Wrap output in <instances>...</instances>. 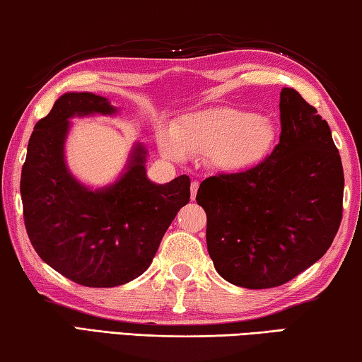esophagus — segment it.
Masks as SVG:
<instances>
[{"label": "esophagus", "instance_id": "34e87169", "mask_svg": "<svg viewBox=\"0 0 362 362\" xmlns=\"http://www.w3.org/2000/svg\"><path fill=\"white\" fill-rule=\"evenodd\" d=\"M198 188H199V182H192V199L194 201L196 198V193H198Z\"/></svg>", "mask_w": 362, "mask_h": 362}]
</instances>
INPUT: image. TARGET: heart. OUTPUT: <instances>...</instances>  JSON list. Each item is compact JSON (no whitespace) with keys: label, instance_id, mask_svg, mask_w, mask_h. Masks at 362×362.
Here are the masks:
<instances>
[{"label":"heart","instance_id":"b5f03b06","mask_svg":"<svg viewBox=\"0 0 362 362\" xmlns=\"http://www.w3.org/2000/svg\"><path fill=\"white\" fill-rule=\"evenodd\" d=\"M274 126L265 116L230 107L207 108L183 116L174 131H164L161 146L168 156H211L220 168L238 170L267 155Z\"/></svg>","mask_w":362,"mask_h":362}]
</instances>
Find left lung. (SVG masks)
I'll use <instances>...</instances> for the list:
<instances>
[{"label": "left lung", "mask_w": 362, "mask_h": 362, "mask_svg": "<svg viewBox=\"0 0 362 362\" xmlns=\"http://www.w3.org/2000/svg\"><path fill=\"white\" fill-rule=\"evenodd\" d=\"M279 142L244 173L201 182L214 267L228 283L268 289L327 252L343 212V168L329 124L296 89L279 95Z\"/></svg>", "instance_id": "8db88e82"}]
</instances>
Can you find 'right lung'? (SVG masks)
I'll return each instance as SVG.
<instances>
[{
	"label": "right lung",
	"instance_id": "obj_1",
	"mask_svg": "<svg viewBox=\"0 0 362 362\" xmlns=\"http://www.w3.org/2000/svg\"><path fill=\"white\" fill-rule=\"evenodd\" d=\"M115 112L105 97L64 94L35 124L21 177L23 222L36 254L88 287H115L140 276L189 201L188 175L164 185L146 179L142 145L113 185L90 192L73 179L64 161L69 119Z\"/></svg>",
	"mask_w": 362,
	"mask_h": 362
}]
</instances>
